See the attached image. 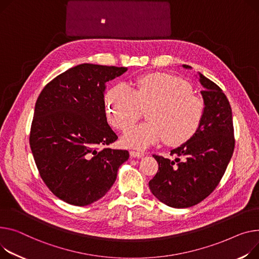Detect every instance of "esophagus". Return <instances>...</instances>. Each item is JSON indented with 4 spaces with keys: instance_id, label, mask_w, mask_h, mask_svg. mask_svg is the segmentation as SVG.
<instances>
[{
    "instance_id": "1",
    "label": "esophagus",
    "mask_w": 259,
    "mask_h": 259,
    "mask_svg": "<svg viewBox=\"0 0 259 259\" xmlns=\"http://www.w3.org/2000/svg\"><path fill=\"white\" fill-rule=\"evenodd\" d=\"M130 155H131L132 157L141 158V157L145 156V153H144V152H140V151H134V150H131V151H130Z\"/></svg>"
}]
</instances>
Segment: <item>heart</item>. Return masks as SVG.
<instances>
[{"mask_svg":"<svg viewBox=\"0 0 259 259\" xmlns=\"http://www.w3.org/2000/svg\"><path fill=\"white\" fill-rule=\"evenodd\" d=\"M109 123L127 131L148 111L149 122L129 130L123 137L126 147L147 149L164 140L179 146L198 132L204 117V103L192 94L189 84L167 73H152L137 80L136 89L118 83L107 92Z\"/></svg>","mask_w":259,"mask_h":259,"instance_id":"heart-1","label":"heart"}]
</instances>
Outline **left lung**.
<instances>
[{
	"label": "left lung",
	"mask_w": 259,
	"mask_h": 259,
	"mask_svg": "<svg viewBox=\"0 0 259 259\" xmlns=\"http://www.w3.org/2000/svg\"><path fill=\"white\" fill-rule=\"evenodd\" d=\"M185 68L189 65L183 64ZM200 75L204 117L193 139L171 150L175 160L158 155L156 175L149 182L152 194L174 208L191 207L207 198L225 174L234 151L232 110L219 86Z\"/></svg>",
	"instance_id": "1"
}]
</instances>
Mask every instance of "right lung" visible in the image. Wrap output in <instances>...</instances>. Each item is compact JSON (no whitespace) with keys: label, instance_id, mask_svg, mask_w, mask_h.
Segmentation results:
<instances>
[{"label":"right lung","instance_id":"1","mask_svg":"<svg viewBox=\"0 0 259 259\" xmlns=\"http://www.w3.org/2000/svg\"><path fill=\"white\" fill-rule=\"evenodd\" d=\"M127 67L83 63L50 81L39 94L30 130V148L39 175L60 200L76 206L104 197L127 150L108 148L117 140L107 123L105 83Z\"/></svg>","mask_w":259,"mask_h":259}]
</instances>
